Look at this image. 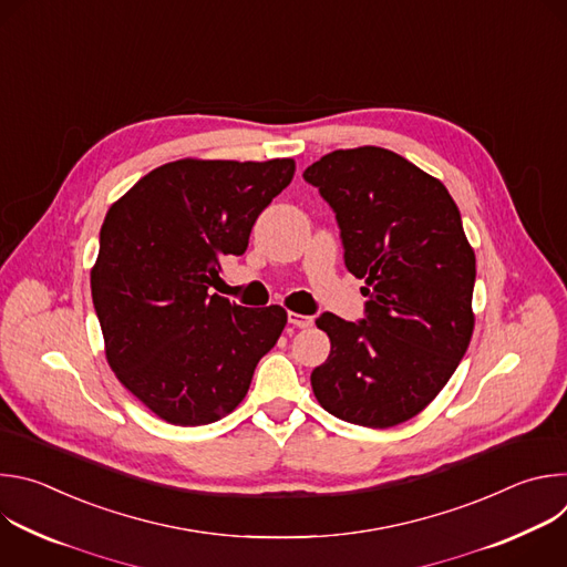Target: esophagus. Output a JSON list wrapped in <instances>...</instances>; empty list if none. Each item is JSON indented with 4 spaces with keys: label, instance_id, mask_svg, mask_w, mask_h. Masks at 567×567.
Segmentation results:
<instances>
[{
    "label": "esophagus",
    "instance_id": "obj_1",
    "mask_svg": "<svg viewBox=\"0 0 567 567\" xmlns=\"http://www.w3.org/2000/svg\"><path fill=\"white\" fill-rule=\"evenodd\" d=\"M289 322H291L293 328H298V330H305V328H311L313 318H311V316H305V313H296V311H289Z\"/></svg>",
    "mask_w": 567,
    "mask_h": 567
}]
</instances>
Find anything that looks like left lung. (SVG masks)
Here are the masks:
<instances>
[{"mask_svg": "<svg viewBox=\"0 0 567 567\" xmlns=\"http://www.w3.org/2000/svg\"><path fill=\"white\" fill-rule=\"evenodd\" d=\"M337 213L346 267L363 278L365 318H316L328 361L311 372L334 417L390 429L422 413L460 365L473 334L475 254L444 184L403 156L334 150L302 173Z\"/></svg>", "mask_w": 567, "mask_h": 567, "instance_id": "1", "label": "left lung"}]
</instances>
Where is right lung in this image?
Here are the masks:
<instances>
[{
  "instance_id": "add662e5",
  "label": "right lung",
  "mask_w": 567,
  "mask_h": 567,
  "mask_svg": "<svg viewBox=\"0 0 567 567\" xmlns=\"http://www.w3.org/2000/svg\"><path fill=\"white\" fill-rule=\"evenodd\" d=\"M293 158H179L138 179L105 215L92 298L118 381L164 422L204 426L247 396L287 311L208 289L241 256L258 215L293 179Z\"/></svg>"
}]
</instances>
